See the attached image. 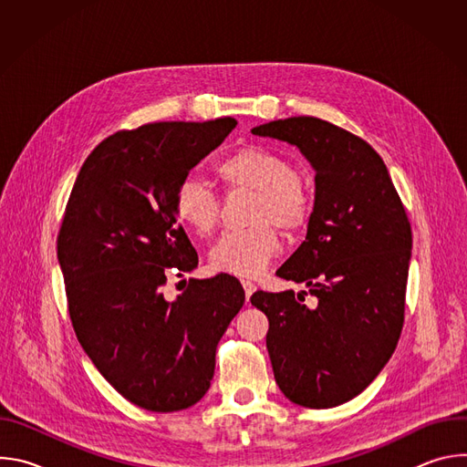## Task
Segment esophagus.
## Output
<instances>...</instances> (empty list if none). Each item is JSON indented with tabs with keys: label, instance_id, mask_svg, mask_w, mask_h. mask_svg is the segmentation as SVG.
<instances>
[{
	"label": "esophagus",
	"instance_id": "1",
	"mask_svg": "<svg viewBox=\"0 0 467 467\" xmlns=\"http://www.w3.org/2000/svg\"><path fill=\"white\" fill-rule=\"evenodd\" d=\"M242 286H244V290H245V297L249 299V297H251V294L254 292V288H256V286H254L251 281H247V279H242Z\"/></svg>",
	"mask_w": 467,
	"mask_h": 467
}]
</instances>
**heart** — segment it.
<instances>
[{
	"instance_id": "heart-1",
	"label": "heart",
	"mask_w": 467,
	"mask_h": 467,
	"mask_svg": "<svg viewBox=\"0 0 467 467\" xmlns=\"http://www.w3.org/2000/svg\"><path fill=\"white\" fill-rule=\"evenodd\" d=\"M216 173L231 193L254 192L251 229L227 233L213 247L211 268L220 274L256 277L279 251V227L292 236L301 233L314 213V197L296 173L294 162L265 146H244L216 164ZM173 209L181 223L197 236H211L222 218L218 193L202 179H186L175 192Z\"/></svg>"
}]
</instances>
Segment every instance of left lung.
<instances>
[{"label":"left lung","instance_id":"8db88e82","mask_svg":"<svg viewBox=\"0 0 467 467\" xmlns=\"http://www.w3.org/2000/svg\"><path fill=\"white\" fill-rule=\"evenodd\" d=\"M253 135L288 142L316 170L306 238L277 275L306 292L258 290L275 380L292 403L332 409L364 391L389 360L405 321L412 229L380 155L314 116L275 119Z\"/></svg>","mask_w":467,"mask_h":467}]
</instances>
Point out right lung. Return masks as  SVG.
<instances>
[{
	"instance_id": "1",
	"label": "right lung",
	"mask_w": 467,
	"mask_h": 467,
	"mask_svg": "<svg viewBox=\"0 0 467 467\" xmlns=\"http://www.w3.org/2000/svg\"><path fill=\"white\" fill-rule=\"evenodd\" d=\"M234 127L227 116L118 130L88 155L64 211L57 256L76 337L144 410H184L207 393L218 342L245 301L227 274L190 279L173 301L162 290L170 274L197 268L175 192Z\"/></svg>"
}]
</instances>
